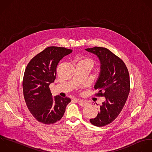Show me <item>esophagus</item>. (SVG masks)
<instances>
[{
	"label": "esophagus",
	"instance_id": "1",
	"mask_svg": "<svg viewBox=\"0 0 152 152\" xmlns=\"http://www.w3.org/2000/svg\"><path fill=\"white\" fill-rule=\"evenodd\" d=\"M76 100H77V102H78V103L80 106H86L87 104V102L84 100H81V99H76Z\"/></svg>",
	"mask_w": 152,
	"mask_h": 152
}]
</instances>
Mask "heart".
<instances>
[{
	"label": "heart",
	"mask_w": 152,
	"mask_h": 152,
	"mask_svg": "<svg viewBox=\"0 0 152 152\" xmlns=\"http://www.w3.org/2000/svg\"><path fill=\"white\" fill-rule=\"evenodd\" d=\"M81 62H90L91 64V60L88 59H83L82 61H81Z\"/></svg>",
	"instance_id": "b5f03b06"
}]
</instances>
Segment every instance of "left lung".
I'll list each match as a JSON object with an SVG mask.
<instances>
[{
	"label": "left lung",
	"mask_w": 152,
	"mask_h": 152,
	"mask_svg": "<svg viewBox=\"0 0 152 152\" xmlns=\"http://www.w3.org/2000/svg\"><path fill=\"white\" fill-rule=\"evenodd\" d=\"M95 55L100 61V72L94 88L97 95L105 97L96 117L90 122L96 126H103L113 121L121 112L129 93L128 69L119 57L104 48L85 49Z\"/></svg>",
	"instance_id": "1"
}]
</instances>
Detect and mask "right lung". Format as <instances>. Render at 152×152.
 Here are the masks:
<instances>
[{"label":"right lung","instance_id":"obj_1","mask_svg":"<svg viewBox=\"0 0 152 152\" xmlns=\"http://www.w3.org/2000/svg\"><path fill=\"white\" fill-rule=\"evenodd\" d=\"M72 52L64 48H47L26 67L23 83L24 97L30 112L40 122L52 124L59 121L71 101L59 95L53 97L49 86L56 78L59 62Z\"/></svg>","mask_w":152,"mask_h":152}]
</instances>
